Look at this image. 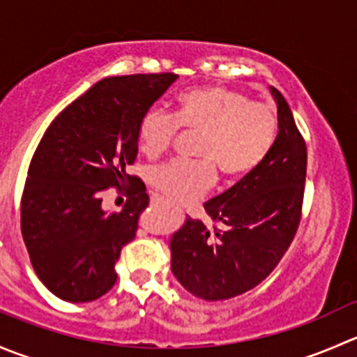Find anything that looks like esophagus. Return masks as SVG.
Returning a JSON list of instances; mask_svg holds the SVG:
<instances>
[{"instance_id":"obj_1","label":"esophagus","mask_w":357,"mask_h":357,"mask_svg":"<svg viewBox=\"0 0 357 357\" xmlns=\"http://www.w3.org/2000/svg\"><path fill=\"white\" fill-rule=\"evenodd\" d=\"M152 204L153 205H167V200L162 199V197H158V195H153L152 197Z\"/></svg>"}]
</instances>
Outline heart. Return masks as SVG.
<instances>
[{
	"instance_id": "obj_1",
	"label": "heart",
	"mask_w": 357,
	"mask_h": 357,
	"mask_svg": "<svg viewBox=\"0 0 357 357\" xmlns=\"http://www.w3.org/2000/svg\"><path fill=\"white\" fill-rule=\"evenodd\" d=\"M200 135L195 146L199 160H171L150 171L155 192L171 202H190L204 195L218 172L238 181L257 171L278 139L280 119L275 107L225 86H207L183 93L174 114L152 107L142 115L138 142L146 157L167 152L179 135Z\"/></svg>"
}]
</instances>
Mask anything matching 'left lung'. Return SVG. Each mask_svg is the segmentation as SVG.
<instances>
[{"instance_id": "left-lung-1", "label": "left lung", "mask_w": 357, "mask_h": 357, "mask_svg": "<svg viewBox=\"0 0 357 357\" xmlns=\"http://www.w3.org/2000/svg\"><path fill=\"white\" fill-rule=\"evenodd\" d=\"M280 132L264 164L204 208L212 225L186 219L171 240V268L204 301L255 289L278 266L297 233L304 204L307 149L278 89Z\"/></svg>"}]
</instances>
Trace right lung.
Instances as JSON below:
<instances>
[{"label": "right lung", "mask_w": 357, "mask_h": 357, "mask_svg": "<svg viewBox=\"0 0 357 357\" xmlns=\"http://www.w3.org/2000/svg\"><path fill=\"white\" fill-rule=\"evenodd\" d=\"M172 72L96 82L43 135L25 179L20 229L38 278L56 297L89 302L117 282L115 262L149 207L145 183L126 172L138 155V124L176 81ZM110 188L128 197L105 213Z\"/></svg>", "instance_id": "1"}]
</instances>
